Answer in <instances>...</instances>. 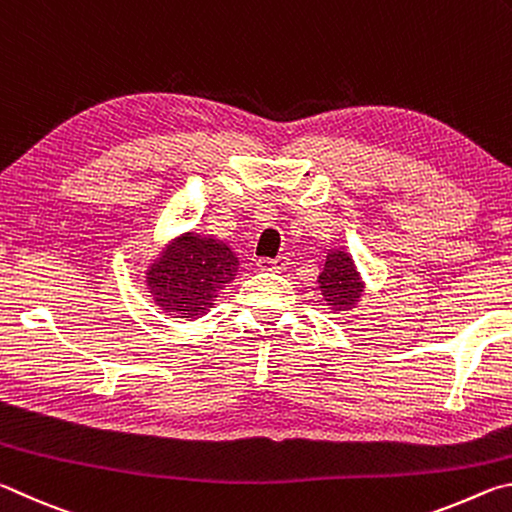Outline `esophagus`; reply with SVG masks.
Here are the masks:
<instances>
[{"instance_id":"1","label":"esophagus","mask_w":512,"mask_h":512,"mask_svg":"<svg viewBox=\"0 0 512 512\" xmlns=\"http://www.w3.org/2000/svg\"><path fill=\"white\" fill-rule=\"evenodd\" d=\"M289 264H291L289 255H280V257H275V259H268V257L257 259L259 271H284V268H289Z\"/></svg>"}]
</instances>
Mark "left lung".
<instances>
[{
  "instance_id": "obj_1",
  "label": "left lung",
  "mask_w": 512,
  "mask_h": 512,
  "mask_svg": "<svg viewBox=\"0 0 512 512\" xmlns=\"http://www.w3.org/2000/svg\"><path fill=\"white\" fill-rule=\"evenodd\" d=\"M363 287L366 284H363L350 253H345L343 248L327 253L323 273L318 275V289L325 305L334 314H345V311L357 307Z\"/></svg>"
}]
</instances>
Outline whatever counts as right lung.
<instances>
[{
	"label": "right lung",
	"mask_w": 512,
	"mask_h": 512,
	"mask_svg": "<svg viewBox=\"0 0 512 512\" xmlns=\"http://www.w3.org/2000/svg\"><path fill=\"white\" fill-rule=\"evenodd\" d=\"M237 271L239 257L228 244L185 232L153 259L146 271V287L167 316L196 320L212 309Z\"/></svg>",
	"instance_id": "obj_1"
}]
</instances>
